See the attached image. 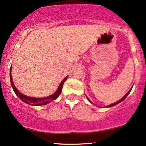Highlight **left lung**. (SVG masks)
I'll return each instance as SVG.
<instances>
[{
	"label": "left lung",
	"instance_id": "8db88e82",
	"mask_svg": "<svg viewBox=\"0 0 146 146\" xmlns=\"http://www.w3.org/2000/svg\"><path fill=\"white\" fill-rule=\"evenodd\" d=\"M132 88H131V89H129V91H128V92L127 93V94H125V96H123V97L122 98H121V100H118V101H117V102H114V103L111 104V105H109V106H108V107H113V106H114V105H117V104H118V103H120V102H122V101H123V100H125V98H126V97H127V96H128V95H129V93H130V91H131V90H132ZM86 98H87V97H86ZM87 99H88V100H89V101L91 102V103H92V102H91V100H89V98H87Z\"/></svg>",
	"mask_w": 146,
	"mask_h": 146
}]
</instances>
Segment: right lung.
Masks as SVG:
<instances>
[{
    "label": "right lung",
    "mask_w": 146,
    "mask_h": 146,
    "mask_svg": "<svg viewBox=\"0 0 146 146\" xmlns=\"http://www.w3.org/2000/svg\"><path fill=\"white\" fill-rule=\"evenodd\" d=\"M11 70H12V67L10 68V72H9V77H10V82H11V85H12V88H13V90L14 91V93L16 94V95L18 96L21 100H22V101L25 103L28 104V105H34V106H40V105H46L48 102L52 101V100H55L57 99V98L60 95L61 92H62V86H63L64 83V82L66 80L67 77L65 78L62 81V82L60 83V86H59L58 89L52 95L48 97H45V98H33V97H29L27 96L23 95V94H21V92H19V91L17 88L15 87L14 86L13 81H12V75H11Z\"/></svg>",
    "instance_id": "1"
}]
</instances>
